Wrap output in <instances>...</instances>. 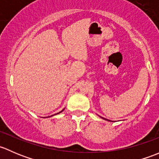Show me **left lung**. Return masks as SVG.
<instances>
[{
    "instance_id": "obj_1",
    "label": "left lung",
    "mask_w": 159,
    "mask_h": 159,
    "mask_svg": "<svg viewBox=\"0 0 159 159\" xmlns=\"http://www.w3.org/2000/svg\"><path fill=\"white\" fill-rule=\"evenodd\" d=\"M104 119H105V120H107V121H109V120H108V119H105V118H104Z\"/></svg>"
}]
</instances>
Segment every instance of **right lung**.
Segmentation results:
<instances>
[{"instance_id": "right-lung-1", "label": "right lung", "mask_w": 159, "mask_h": 159, "mask_svg": "<svg viewBox=\"0 0 159 159\" xmlns=\"http://www.w3.org/2000/svg\"><path fill=\"white\" fill-rule=\"evenodd\" d=\"M64 111V109H63V110H62V111H60V112H59V113H61V112H62V111ZM59 113H57V114H59ZM55 115H56V114H55Z\"/></svg>"}]
</instances>
